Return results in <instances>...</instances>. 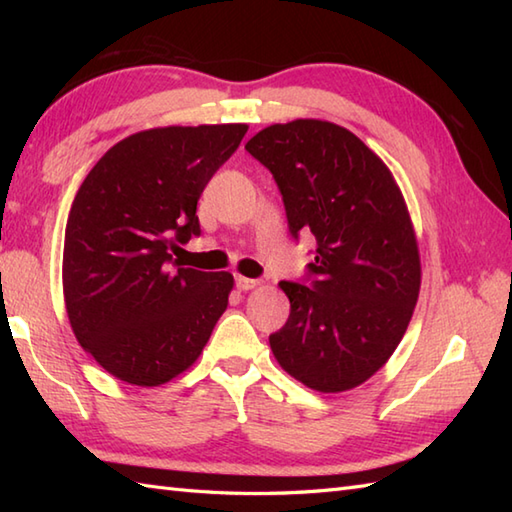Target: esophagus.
Masks as SVG:
<instances>
[{
    "label": "esophagus",
    "mask_w": 512,
    "mask_h": 512,
    "mask_svg": "<svg viewBox=\"0 0 512 512\" xmlns=\"http://www.w3.org/2000/svg\"><path fill=\"white\" fill-rule=\"evenodd\" d=\"M257 284H259L257 279H248V277H242V275H237V277H235V286H237V290H253Z\"/></svg>",
    "instance_id": "34e87169"
}]
</instances>
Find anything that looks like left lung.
<instances>
[{
    "instance_id": "1",
    "label": "left lung",
    "mask_w": 512,
    "mask_h": 512,
    "mask_svg": "<svg viewBox=\"0 0 512 512\" xmlns=\"http://www.w3.org/2000/svg\"><path fill=\"white\" fill-rule=\"evenodd\" d=\"M246 151L273 173L290 235L317 239L306 277L281 281L286 325L270 334L279 365L334 394L394 354L420 290V255L405 200L385 162L328 121L270 125Z\"/></svg>"
}]
</instances>
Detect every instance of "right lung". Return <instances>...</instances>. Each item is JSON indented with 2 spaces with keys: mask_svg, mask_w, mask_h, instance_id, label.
<instances>
[{
  "mask_svg": "<svg viewBox=\"0 0 512 512\" xmlns=\"http://www.w3.org/2000/svg\"><path fill=\"white\" fill-rule=\"evenodd\" d=\"M248 127L147 129L96 162L72 202L63 295L76 341L105 372L156 387L195 363L228 306L231 273L182 268L206 184Z\"/></svg>",
  "mask_w": 512,
  "mask_h": 512,
  "instance_id": "right-lung-1",
  "label": "right lung"
}]
</instances>
